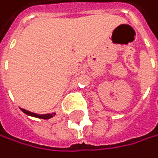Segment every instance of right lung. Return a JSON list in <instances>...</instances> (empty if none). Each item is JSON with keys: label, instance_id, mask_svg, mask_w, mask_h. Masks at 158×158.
<instances>
[{"label": "right lung", "instance_id": "add662e5", "mask_svg": "<svg viewBox=\"0 0 158 158\" xmlns=\"http://www.w3.org/2000/svg\"><path fill=\"white\" fill-rule=\"evenodd\" d=\"M21 111L25 113L26 114L28 115H31V116H35V118H43V119H49L51 118L52 116H54L55 114L54 113H52V114H35V113H31L29 111H26V110L24 109H21Z\"/></svg>", "mask_w": 158, "mask_h": 158}]
</instances>
